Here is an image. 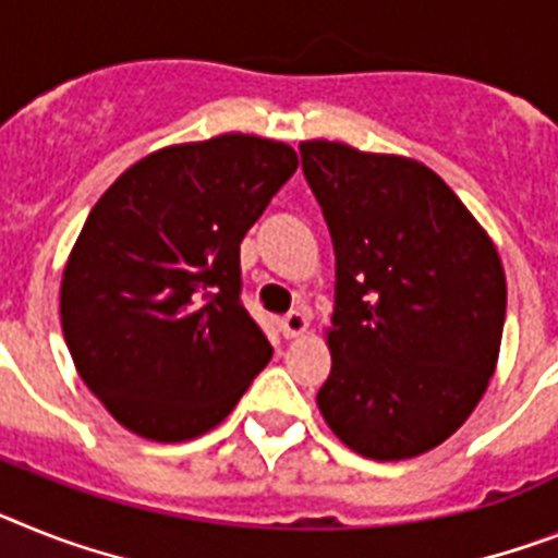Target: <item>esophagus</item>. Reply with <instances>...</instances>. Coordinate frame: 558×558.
Returning <instances> with one entry per match:
<instances>
[{
  "label": "esophagus",
  "mask_w": 558,
  "mask_h": 558,
  "mask_svg": "<svg viewBox=\"0 0 558 558\" xmlns=\"http://www.w3.org/2000/svg\"><path fill=\"white\" fill-rule=\"evenodd\" d=\"M280 331L287 340H294V337H303L308 331V317L303 312H292L280 320Z\"/></svg>",
  "instance_id": "34e87169"
}]
</instances>
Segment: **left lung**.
Wrapping results in <instances>:
<instances>
[{"mask_svg": "<svg viewBox=\"0 0 558 558\" xmlns=\"http://www.w3.org/2000/svg\"><path fill=\"white\" fill-rule=\"evenodd\" d=\"M337 255L331 374L317 409L377 462L442 446L496 372L505 269L490 235L423 161L343 142L301 144Z\"/></svg>", "mask_w": 558, "mask_h": 558, "instance_id": "1", "label": "left lung"}]
</instances>
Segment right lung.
<instances>
[{
  "label": "right lung",
  "mask_w": 558,
  "mask_h": 558,
  "mask_svg": "<svg viewBox=\"0 0 558 558\" xmlns=\"http://www.w3.org/2000/svg\"><path fill=\"white\" fill-rule=\"evenodd\" d=\"M298 170L275 138L223 133L135 161L96 201L62 271V331L116 423L153 442L207 434L271 345L241 306V241Z\"/></svg>",
  "instance_id": "right-lung-1"
}]
</instances>
